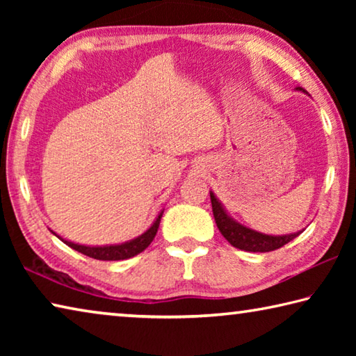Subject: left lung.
I'll use <instances>...</instances> for the list:
<instances>
[{"mask_svg": "<svg viewBox=\"0 0 356 356\" xmlns=\"http://www.w3.org/2000/svg\"><path fill=\"white\" fill-rule=\"evenodd\" d=\"M298 91L306 92L305 89L297 88ZM210 201H212V210L215 216V222L218 226L220 232L222 234L229 243L236 246L238 250L250 251V252H268L275 251L284 246L286 243L291 242L295 237H298L300 232L287 234V236H268V234L257 232L254 229H250L243 225H240L234 218L227 215L225 207L221 206V202L216 200V196L210 191Z\"/></svg>", "mask_w": 356, "mask_h": 356, "instance_id": "left-lung-1", "label": "left lung"}]
</instances>
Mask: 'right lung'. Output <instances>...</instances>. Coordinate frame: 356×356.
<instances>
[{"label":"right lung","mask_w":356,"mask_h":356,"mask_svg":"<svg viewBox=\"0 0 356 356\" xmlns=\"http://www.w3.org/2000/svg\"><path fill=\"white\" fill-rule=\"evenodd\" d=\"M161 215H163V210L159 213L156 216L155 221L152 222V226H150L146 232L141 234L140 237H136L134 240H130V242H125V243H120V245H106V246H86V245H78L74 242H69V240H64L55 234L58 238H61L63 242L70 246L72 250H75L78 252H81L84 256H89L92 259H97V261H124V259H130L136 254H140L141 251H144L152 242L156 231H159V226H160V220H161Z\"/></svg>","instance_id":"right-lung-1"}]
</instances>
